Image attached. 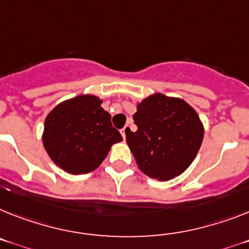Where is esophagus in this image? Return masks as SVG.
<instances>
[{
	"label": "esophagus",
	"instance_id": "esophagus-1",
	"mask_svg": "<svg viewBox=\"0 0 249 249\" xmlns=\"http://www.w3.org/2000/svg\"><path fill=\"white\" fill-rule=\"evenodd\" d=\"M129 129H130V126H129V125H126V126H124V128L121 129L120 133H121V135H123V138H124V139L126 138V131H128Z\"/></svg>",
	"mask_w": 249,
	"mask_h": 249
}]
</instances>
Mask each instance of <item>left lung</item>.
I'll list each match as a JSON object with an SVG mask.
<instances>
[{
	"label": "left lung",
	"mask_w": 249,
	"mask_h": 249,
	"mask_svg": "<svg viewBox=\"0 0 249 249\" xmlns=\"http://www.w3.org/2000/svg\"><path fill=\"white\" fill-rule=\"evenodd\" d=\"M137 131L126 143L139 170L158 181L179 176L201 147L204 125L195 108L179 97L153 93L137 104Z\"/></svg>",
	"instance_id": "1"
}]
</instances>
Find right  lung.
<instances>
[{
  "label": "right lung",
  "mask_w": 249,
  "mask_h": 249,
  "mask_svg": "<svg viewBox=\"0 0 249 249\" xmlns=\"http://www.w3.org/2000/svg\"><path fill=\"white\" fill-rule=\"evenodd\" d=\"M95 95H79L58 104L47 115L41 135L48 156L72 175L92 172L111 145L123 141L111 124V115Z\"/></svg>",
  "instance_id": "add662e5"
}]
</instances>
